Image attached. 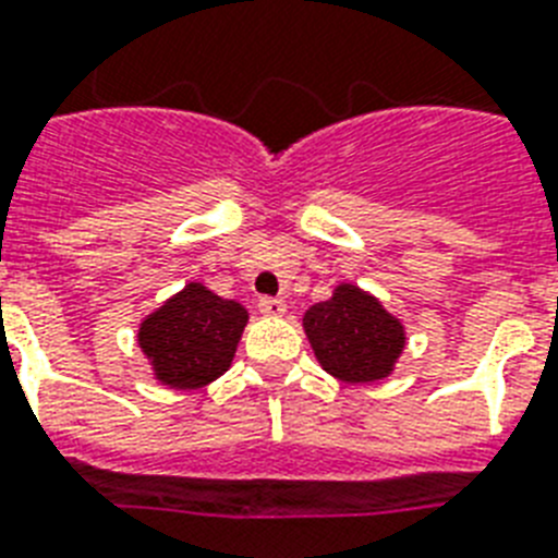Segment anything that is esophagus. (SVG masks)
I'll return each instance as SVG.
<instances>
[{"label":"esophagus","mask_w":558,"mask_h":558,"mask_svg":"<svg viewBox=\"0 0 558 558\" xmlns=\"http://www.w3.org/2000/svg\"><path fill=\"white\" fill-rule=\"evenodd\" d=\"M288 305H284V299H274V296H262L259 299V313L262 316H270V319H279L284 316Z\"/></svg>","instance_id":"34e87169"}]
</instances>
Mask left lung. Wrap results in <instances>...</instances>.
I'll list each match as a JSON object with an SVG mask.
<instances>
[{
  "instance_id": "8db88e82",
  "label": "left lung",
  "mask_w": 558,
  "mask_h": 558,
  "mask_svg": "<svg viewBox=\"0 0 558 558\" xmlns=\"http://www.w3.org/2000/svg\"><path fill=\"white\" fill-rule=\"evenodd\" d=\"M302 328L322 371L344 385L388 379L408 344L402 319L353 282H339L333 296L307 307Z\"/></svg>"
}]
</instances>
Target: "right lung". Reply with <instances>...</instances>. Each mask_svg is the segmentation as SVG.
I'll use <instances>...</instances> for the list:
<instances>
[{"label": "right lung", "instance_id": "1", "mask_svg": "<svg viewBox=\"0 0 558 558\" xmlns=\"http://www.w3.org/2000/svg\"><path fill=\"white\" fill-rule=\"evenodd\" d=\"M245 325V305L187 282L140 322L136 344L159 385L199 390L233 365Z\"/></svg>", "mask_w": 558, "mask_h": 558}]
</instances>
